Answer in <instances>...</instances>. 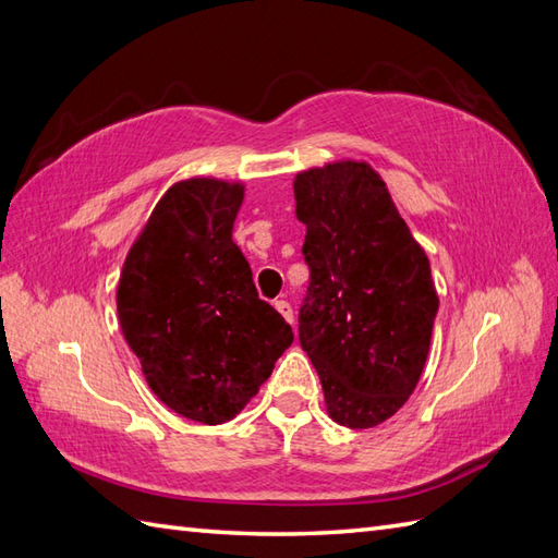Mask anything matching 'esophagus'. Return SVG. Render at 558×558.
<instances>
[{
    "label": "esophagus",
    "instance_id": "34e87169",
    "mask_svg": "<svg viewBox=\"0 0 558 558\" xmlns=\"http://www.w3.org/2000/svg\"><path fill=\"white\" fill-rule=\"evenodd\" d=\"M276 308H278V314L288 320V323H294V314H292V306H290V302H284V300H278L276 302Z\"/></svg>",
    "mask_w": 558,
    "mask_h": 558
}]
</instances>
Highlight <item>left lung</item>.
Masks as SVG:
<instances>
[{"label": "left lung", "mask_w": 558, "mask_h": 558, "mask_svg": "<svg viewBox=\"0 0 558 558\" xmlns=\"http://www.w3.org/2000/svg\"><path fill=\"white\" fill-rule=\"evenodd\" d=\"M294 199L308 266L300 344L330 418L364 430L418 385L439 306L430 262L364 161L296 173Z\"/></svg>", "instance_id": "left-lung-1"}]
</instances>
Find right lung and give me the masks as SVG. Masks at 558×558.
I'll use <instances>...</instances> for the list:
<instances>
[{
    "mask_svg": "<svg viewBox=\"0 0 558 558\" xmlns=\"http://www.w3.org/2000/svg\"><path fill=\"white\" fill-rule=\"evenodd\" d=\"M242 199L240 183H175L128 252L116 290L123 338L151 392L204 425L235 418L294 340L258 300L232 242Z\"/></svg>",
    "mask_w": 558,
    "mask_h": 558,
    "instance_id": "right-lung-1",
    "label": "right lung"
}]
</instances>
